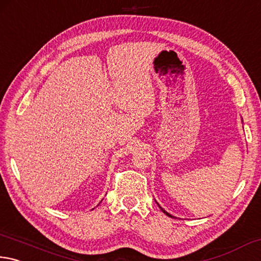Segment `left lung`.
Returning a JSON list of instances; mask_svg holds the SVG:
<instances>
[{"mask_svg": "<svg viewBox=\"0 0 261 261\" xmlns=\"http://www.w3.org/2000/svg\"><path fill=\"white\" fill-rule=\"evenodd\" d=\"M242 121H243V120H242ZM156 203H157V202H156ZM157 204H158V203H157ZM158 206H159V208H161V210H162V211H163L164 213H165V214H166V216H167V217H171V218H175L174 216H172V214H171V213H168L167 211H165V210H164V208H163V207H162V206H161V205H159V204H158ZM175 219H176V218H175Z\"/></svg>", "mask_w": 261, "mask_h": 261, "instance_id": "obj_1", "label": "left lung"}]
</instances>
